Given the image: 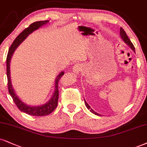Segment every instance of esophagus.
Returning <instances> with one entry per match:
<instances>
[{"label": "esophagus", "instance_id": "1", "mask_svg": "<svg viewBox=\"0 0 147 147\" xmlns=\"http://www.w3.org/2000/svg\"><path fill=\"white\" fill-rule=\"evenodd\" d=\"M80 67L79 65H75L73 67V71H75L76 73H78L80 71Z\"/></svg>", "mask_w": 147, "mask_h": 147}]
</instances>
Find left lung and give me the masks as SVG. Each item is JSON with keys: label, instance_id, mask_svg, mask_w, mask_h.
I'll return each mask as SVG.
<instances>
[{"label": "left lung", "instance_id": "1", "mask_svg": "<svg viewBox=\"0 0 147 147\" xmlns=\"http://www.w3.org/2000/svg\"><path fill=\"white\" fill-rule=\"evenodd\" d=\"M120 35H121V38H122V39H123V40L125 41V43H126L127 44L128 46H129L130 48H131L132 50H134V52H135V48H134V46L133 43H132L131 41H130V39H129V37H128L124 29L123 28H121V29H120ZM84 101H85V105H86V108H87L88 110H90V112H93V114H95V115H99L98 113H97V112L94 111L93 109H91V108H90V107L89 106V105H88L87 103H86V101H85V99H84Z\"/></svg>", "mask_w": 147, "mask_h": 147}]
</instances>
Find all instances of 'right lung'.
<instances>
[{
    "mask_svg": "<svg viewBox=\"0 0 147 147\" xmlns=\"http://www.w3.org/2000/svg\"><path fill=\"white\" fill-rule=\"evenodd\" d=\"M48 20L45 21H38L35 22L31 24L28 28H25L22 32L16 38L15 40L11 45L9 49L8 54H7V83H8V90L9 93L10 95L11 96L13 100L15 103L16 106L22 112H25V113L28 114V115L31 116H37V117H41V116H46L50 115L52 113L54 110L57 108L58 104V99H59V82L61 80V77L64 75V72H61L58 76L57 79L55 81V90L54 93L52 95V97L50 101L46 104L41 105L39 106H29L28 105L24 104L20 99L16 95V94L13 89L11 82V77H10V61L11 58L13 54L15 51L16 48L19 46L22 41L24 40L29 34L33 32L34 30L38 29L39 27L42 26L43 25L46 24V23L48 22Z\"/></svg>",
    "mask_w": 147,
    "mask_h": 147,
    "instance_id": "right-lung-1",
    "label": "right lung"
}]
</instances>
